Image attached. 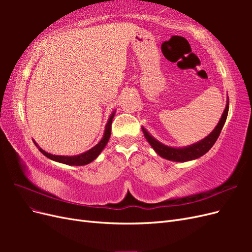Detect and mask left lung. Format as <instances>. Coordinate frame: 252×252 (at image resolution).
Listing matches in <instances>:
<instances>
[{"instance_id":"obj_1","label":"left lung","mask_w":252,"mask_h":252,"mask_svg":"<svg viewBox=\"0 0 252 252\" xmlns=\"http://www.w3.org/2000/svg\"><path fill=\"white\" fill-rule=\"evenodd\" d=\"M228 110H229V98L227 96L226 107L215 129H213L207 136H205L203 140L196 142L194 144L188 145V146H183V147L167 146V145L161 143L156 138H154V136L148 132L147 129L143 126H142V130L145 135V139L147 140V142L150 144V146L154 148V150L161 158H164L166 159H168V161H172V162L192 161V159H196L201 158L202 156H204L206 152H208L209 149L213 146V145H215L226 122V119L228 116Z\"/></svg>"}]
</instances>
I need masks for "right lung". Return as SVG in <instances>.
I'll return each instance as SVG.
<instances>
[{
  "instance_id": "right-lung-1",
  "label": "right lung",
  "mask_w": 252,
  "mask_h": 252,
  "mask_svg": "<svg viewBox=\"0 0 252 252\" xmlns=\"http://www.w3.org/2000/svg\"><path fill=\"white\" fill-rule=\"evenodd\" d=\"M116 109H114L111 114L109 116V119L107 121V124L105 126V130H104V134L102 136V139L100 140L95 146H94L93 148H90L89 150L83 152V154L77 155V156H57V155H51L49 152H46L45 150H43L37 143L33 140V143L35 146L39 148V150L42 152V154L47 157L48 158L52 159V161L58 162V163H62V164H66L69 166H84L87 165L89 163H91L93 161L101 155V152L103 151V149L106 147L107 145L109 139H110V134H111V123H112V119L116 114Z\"/></svg>"
}]
</instances>
